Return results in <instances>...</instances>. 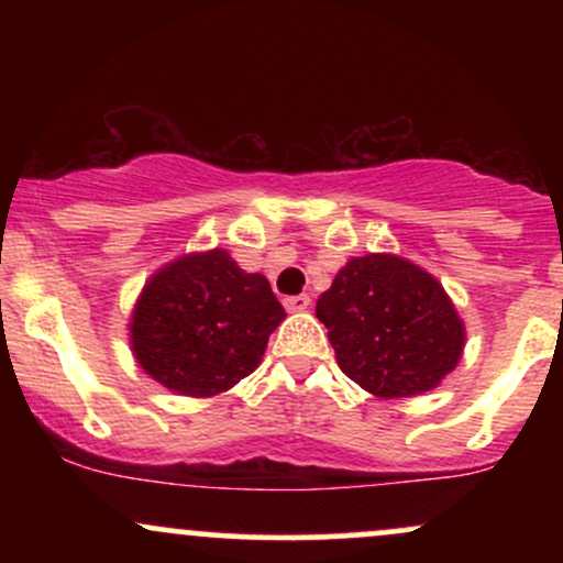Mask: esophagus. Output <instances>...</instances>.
<instances>
[{
    "mask_svg": "<svg viewBox=\"0 0 563 563\" xmlns=\"http://www.w3.org/2000/svg\"><path fill=\"white\" fill-rule=\"evenodd\" d=\"M283 303H286L288 312H307L312 299H309L307 294H299V296H288V299H283Z\"/></svg>",
    "mask_w": 563,
    "mask_h": 563,
    "instance_id": "1",
    "label": "esophagus"
}]
</instances>
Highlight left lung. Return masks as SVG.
<instances>
[{
    "label": "left lung",
    "mask_w": 563,
    "mask_h": 563,
    "mask_svg": "<svg viewBox=\"0 0 563 563\" xmlns=\"http://www.w3.org/2000/svg\"><path fill=\"white\" fill-rule=\"evenodd\" d=\"M314 312L341 371L380 399L437 389L466 346V325L442 283L397 254L352 256Z\"/></svg>",
    "instance_id": "obj_1"
}]
</instances>
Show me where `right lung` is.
Here are the masks:
<instances>
[{"instance_id": "obj_1", "label": "right lung", "mask_w": 563, "mask_h": 563, "mask_svg": "<svg viewBox=\"0 0 563 563\" xmlns=\"http://www.w3.org/2000/svg\"><path fill=\"white\" fill-rule=\"evenodd\" d=\"M283 320L267 277L245 273L224 249L192 251L147 277L129 320V346L164 389L206 399L260 367Z\"/></svg>"}]
</instances>
